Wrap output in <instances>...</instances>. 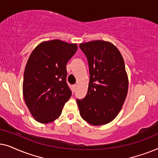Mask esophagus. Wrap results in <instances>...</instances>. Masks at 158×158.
<instances>
[{
  "instance_id": "34e87169",
  "label": "esophagus",
  "mask_w": 158,
  "mask_h": 158,
  "mask_svg": "<svg viewBox=\"0 0 158 158\" xmlns=\"http://www.w3.org/2000/svg\"><path fill=\"white\" fill-rule=\"evenodd\" d=\"M73 90H74V91H75V90H77V84H75V85H73Z\"/></svg>"
}]
</instances>
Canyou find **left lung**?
Listing matches in <instances>:
<instances>
[{
  "mask_svg": "<svg viewBox=\"0 0 158 158\" xmlns=\"http://www.w3.org/2000/svg\"><path fill=\"white\" fill-rule=\"evenodd\" d=\"M80 48L87 57L90 81L83 100L77 99L80 114L94 126L106 124L122 109L129 88L124 60L115 45L95 40L81 43Z\"/></svg>",
  "mask_w": 158,
  "mask_h": 158,
  "instance_id": "1",
  "label": "left lung"
}]
</instances>
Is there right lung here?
Returning a JSON list of instances; mask_svg holds the SVG:
<instances>
[{
    "label": "right lung",
    "mask_w": 158,
    "mask_h": 158,
    "mask_svg": "<svg viewBox=\"0 0 158 158\" xmlns=\"http://www.w3.org/2000/svg\"><path fill=\"white\" fill-rule=\"evenodd\" d=\"M77 49V44L53 40L41 42L30 55L23 75V96L36 122L48 124L57 119L71 97L66 64Z\"/></svg>",
    "instance_id": "obj_1"
}]
</instances>
